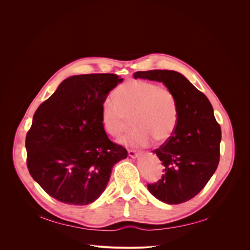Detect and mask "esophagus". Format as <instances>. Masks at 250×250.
<instances>
[{
  "label": "esophagus",
  "instance_id": "obj_1",
  "mask_svg": "<svg viewBox=\"0 0 250 250\" xmlns=\"http://www.w3.org/2000/svg\"><path fill=\"white\" fill-rule=\"evenodd\" d=\"M127 152H128V156L130 157V158L135 159V158H137V157H139V154L135 150H128Z\"/></svg>",
  "mask_w": 250,
  "mask_h": 250
}]
</instances>
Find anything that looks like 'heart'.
Instances as JSON below:
<instances>
[{"instance_id":"b5f03b06","label":"heart","mask_w":250,"mask_h":250,"mask_svg":"<svg viewBox=\"0 0 250 250\" xmlns=\"http://www.w3.org/2000/svg\"><path fill=\"white\" fill-rule=\"evenodd\" d=\"M115 100L105 98L100 107L104 129L120 136L132 117L133 128L121 138L127 147H146L156 140L166 142L174 133L178 120V105L173 92L157 84L130 80L114 92Z\"/></svg>"}]
</instances>
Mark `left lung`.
I'll use <instances>...</instances> for the list:
<instances>
[{
    "mask_svg": "<svg viewBox=\"0 0 250 250\" xmlns=\"http://www.w3.org/2000/svg\"><path fill=\"white\" fill-rule=\"evenodd\" d=\"M135 79L162 82L178 105L174 133L153 152L164 165L161 179L148 185L159 201L177 205L191 200L215 173L220 160L221 127L207 96L175 71L136 72Z\"/></svg>",
    "mask_w": 250,
    "mask_h": 250,
    "instance_id": "left-lung-1",
    "label": "left lung"
}]
</instances>
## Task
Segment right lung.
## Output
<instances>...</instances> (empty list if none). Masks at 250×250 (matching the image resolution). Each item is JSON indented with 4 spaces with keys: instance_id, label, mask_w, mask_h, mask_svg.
I'll return each instance as SVG.
<instances>
[{
    "instance_id": "obj_1",
    "label": "right lung",
    "mask_w": 250,
    "mask_h": 250,
    "mask_svg": "<svg viewBox=\"0 0 250 250\" xmlns=\"http://www.w3.org/2000/svg\"><path fill=\"white\" fill-rule=\"evenodd\" d=\"M122 82L115 74L72 76L36 109L25 141L27 167L54 199L76 206L93 203L114 164L127 157L108 139L100 114L102 101Z\"/></svg>"
}]
</instances>
